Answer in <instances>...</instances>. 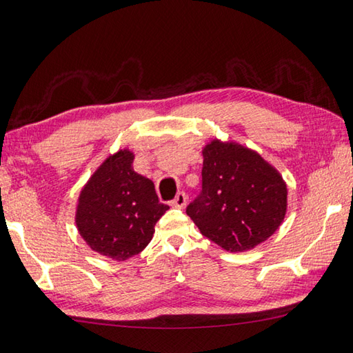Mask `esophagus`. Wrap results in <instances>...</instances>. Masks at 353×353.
Returning <instances> with one entry per match:
<instances>
[{"label": "esophagus", "instance_id": "obj_1", "mask_svg": "<svg viewBox=\"0 0 353 353\" xmlns=\"http://www.w3.org/2000/svg\"><path fill=\"white\" fill-rule=\"evenodd\" d=\"M187 201H188L187 194H185V193H179V194L171 201V205H172V207H176V208H183L185 205H187Z\"/></svg>", "mask_w": 353, "mask_h": 353}]
</instances>
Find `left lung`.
<instances>
[{"label":"left lung","instance_id":"1","mask_svg":"<svg viewBox=\"0 0 353 353\" xmlns=\"http://www.w3.org/2000/svg\"><path fill=\"white\" fill-rule=\"evenodd\" d=\"M202 191L187 207L201 233L227 252H245L276 232L287 187L258 152L213 140L202 151Z\"/></svg>","mask_w":353,"mask_h":353}]
</instances>
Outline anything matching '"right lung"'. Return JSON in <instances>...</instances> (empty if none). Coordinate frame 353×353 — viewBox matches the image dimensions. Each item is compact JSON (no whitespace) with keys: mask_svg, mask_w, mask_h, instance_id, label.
I'll use <instances>...</instances> for the list:
<instances>
[{"mask_svg":"<svg viewBox=\"0 0 353 353\" xmlns=\"http://www.w3.org/2000/svg\"><path fill=\"white\" fill-rule=\"evenodd\" d=\"M128 150L108 157L81 190L75 223L94 252L115 261L139 254L170 207L159 202L154 183L132 170Z\"/></svg>","mask_w":353,"mask_h":353,"instance_id":"right-lung-1","label":"right lung"}]
</instances>
